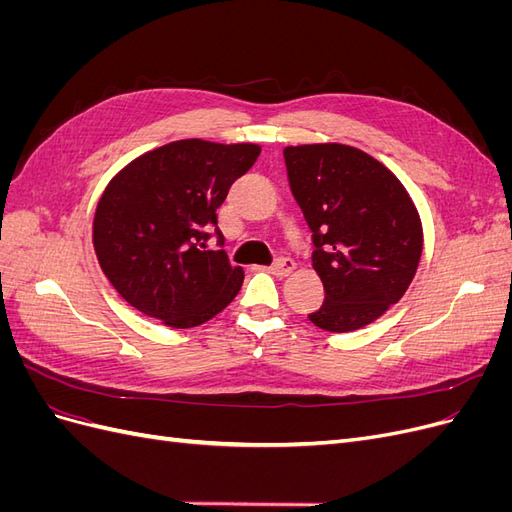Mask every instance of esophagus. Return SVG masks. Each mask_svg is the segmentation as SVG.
Segmentation results:
<instances>
[{
  "label": "esophagus",
  "instance_id": "esophagus-1",
  "mask_svg": "<svg viewBox=\"0 0 512 512\" xmlns=\"http://www.w3.org/2000/svg\"><path fill=\"white\" fill-rule=\"evenodd\" d=\"M294 269H297V262H294L292 258H277L273 265L269 267V271L275 275V277H286L290 275Z\"/></svg>",
  "mask_w": 512,
  "mask_h": 512
}]
</instances>
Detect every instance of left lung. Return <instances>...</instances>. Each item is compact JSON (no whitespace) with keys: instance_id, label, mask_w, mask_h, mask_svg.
I'll return each instance as SVG.
<instances>
[{"instance_id":"8db88e82","label":"left lung","mask_w":512,"mask_h":512,"mask_svg":"<svg viewBox=\"0 0 512 512\" xmlns=\"http://www.w3.org/2000/svg\"><path fill=\"white\" fill-rule=\"evenodd\" d=\"M284 160L327 292L309 320L331 333L363 329L412 284L423 254L421 215L404 183L361 149L297 145L284 149Z\"/></svg>"}]
</instances>
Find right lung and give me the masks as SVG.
Masks as SVG:
<instances>
[{"instance_id":"add662e5","label":"right lung","mask_w":512,"mask_h":512,"mask_svg":"<svg viewBox=\"0 0 512 512\" xmlns=\"http://www.w3.org/2000/svg\"><path fill=\"white\" fill-rule=\"evenodd\" d=\"M258 156L256 143L183 138L134 158L108 181L94 215V250L108 282L138 312L192 329L237 297L243 269L200 245L230 185Z\"/></svg>"}]
</instances>
